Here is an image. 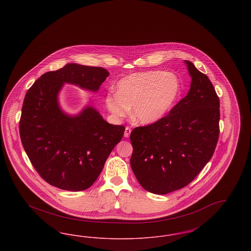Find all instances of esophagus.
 I'll list each match as a JSON object with an SVG mask.
<instances>
[{
	"mask_svg": "<svg viewBox=\"0 0 251 251\" xmlns=\"http://www.w3.org/2000/svg\"><path fill=\"white\" fill-rule=\"evenodd\" d=\"M131 128L130 127H126L125 128V131H124V136L126 137V138H128L129 136H130V134H131Z\"/></svg>",
	"mask_w": 251,
	"mask_h": 251,
	"instance_id": "34e87169",
	"label": "esophagus"
}]
</instances>
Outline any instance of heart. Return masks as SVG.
I'll use <instances>...</instances> for the list:
<instances>
[{
    "label": "heart",
    "mask_w": 251,
    "mask_h": 251,
    "mask_svg": "<svg viewBox=\"0 0 251 251\" xmlns=\"http://www.w3.org/2000/svg\"><path fill=\"white\" fill-rule=\"evenodd\" d=\"M180 94L179 79L172 72L131 73L117 84V93L108 92L104 103L116 119L127 117L132 108L134 120L153 124L164 119Z\"/></svg>",
    "instance_id": "b5f03b06"
}]
</instances>
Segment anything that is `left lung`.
<instances>
[{
	"label": "left lung",
	"mask_w": 251,
	"mask_h": 251,
	"mask_svg": "<svg viewBox=\"0 0 251 251\" xmlns=\"http://www.w3.org/2000/svg\"><path fill=\"white\" fill-rule=\"evenodd\" d=\"M190 89L164 119L131 132V167L145 190L165 195L190 183L215 152L219 98L209 78L184 60Z\"/></svg>",
	"instance_id": "8db88e82"
}]
</instances>
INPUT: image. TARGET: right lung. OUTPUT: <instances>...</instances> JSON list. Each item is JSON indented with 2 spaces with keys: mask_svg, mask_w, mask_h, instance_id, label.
<instances>
[{
  "mask_svg": "<svg viewBox=\"0 0 251 251\" xmlns=\"http://www.w3.org/2000/svg\"><path fill=\"white\" fill-rule=\"evenodd\" d=\"M109 72L103 68L67 64L41 75L28 89L20 120L24 151L37 173L50 185L68 191L89 188L125 131L109 124L92 106L77 115L60 106L65 84L98 92Z\"/></svg>",
  "mask_w": 251,
  "mask_h": 251,
  "instance_id": "obj_1",
  "label": "right lung"
}]
</instances>
